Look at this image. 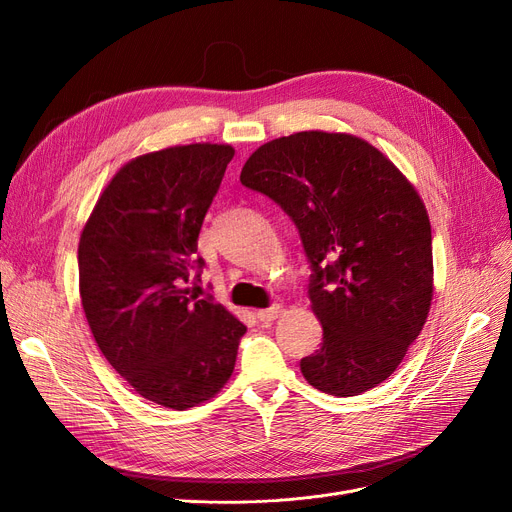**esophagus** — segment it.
Wrapping results in <instances>:
<instances>
[{
  "label": "esophagus",
  "mask_w": 512,
  "mask_h": 512,
  "mask_svg": "<svg viewBox=\"0 0 512 512\" xmlns=\"http://www.w3.org/2000/svg\"><path fill=\"white\" fill-rule=\"evenodd\" d=\"M280 313H282V305H274L270 309H259L257 311V319L263 321V324H270V321L280 317Z\"/></svg>",
  "instance_id": "obj_1"
}]
</instances>
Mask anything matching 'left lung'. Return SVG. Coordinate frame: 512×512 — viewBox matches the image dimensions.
I'll list each match as a JSON object with an SVG mask.
<instances>
[{
  "label": "left lung",
  "instance_id": "left-lung-1",
  "mask_svg": "<svg viewBox=\"0 0 512 512\" xmlns=\"http://www.w3.org/2000/svg\"><path fill=\"white\" fill-rule=\"evenodd\" d=\"M240 182L297 224L324 328L305 380L332 396L382 384L423 330L434 297L432 226L409 178L365 139L305 130L261 145Z\"/></svg>",
  "mask_w": 512,
  "mask_h": 512
}]
</instances>
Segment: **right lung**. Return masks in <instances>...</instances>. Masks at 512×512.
Instances as JSON below:
<instances>
[{
	"label": "right lung",
	"instance_id": "right-lung-1",
	"mask_svg": "<svg viewBox=\"0 0 512 512\" xmlns=\"http://www.w3.org/2000/svg\"><path fill=\"white\" fill-rule=\"evenodd\" d=\"M234 147L176 145L130 159L78 242L80 301L99 351L143 398L184 411L218 394L247 326L186 284ZM199 278V276H197Z\"/></svg>",
	"mask_w": 512,
	"mask_h": 512
}]
</instances>
